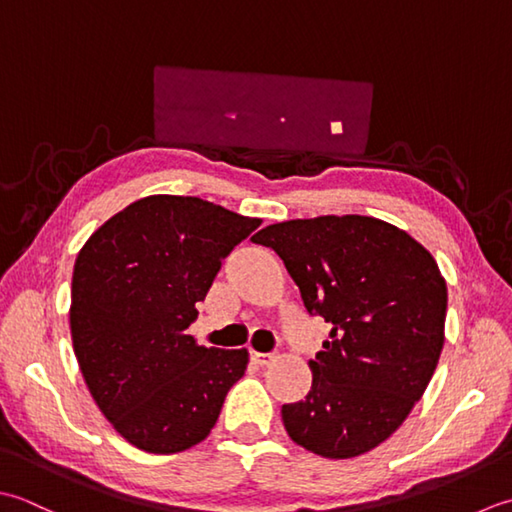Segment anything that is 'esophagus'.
<instances>
[{"label": "esophagus", "mask_w": 512, "mask_h": 512, "mask_svg": "<svg viewBox=\"0 0 512 512\" xmlns=\"http://www.w3.org/2000/svg\"><path fill=\"white\" fill-rule=\"evenodd\" d=\"M249 358H252V362L254 364H258V367H267V364H271V362H274V353H256V351H252V356H249Z\"/></svg>", "instance_id": "1"}]
</instances>
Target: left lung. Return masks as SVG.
Here are the masks:
<instances>
[{
  "label": "left lung",
  "instance_id": "obj_1",
  "mask_svg": "<svg viewBox=\"0 0 512 512\" xmlns=\"http://www.w3.org/2000/svg\"><path fill=\"white\" fill-rule=\"evenodd\" d=\"M274 249L309 316L331 325L305 400L283 404L291 440L347 460L400 429L429 387L444 347L446 283L435 258L371 216H318L269 225Z\"/></svg>",
  "mask_w": 512,
  "mask_h": 512
}]
</instances>
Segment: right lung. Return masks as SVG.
<instances>
[{"mask_svg": "<svg viewBox=\"0 0 512 512\" xmlns=\"http://www.w3.org/2000/svg\"><path fill=\"white\" fill-rule=\"evenodd\" d=\"M263 223L196 196H148L103 223L72 271L70 333L101 413L132 446L203 442L245 349L198 347L187 327L221 260Z\"/></svg>", "mask_w": 512, "mask_h": 512, "instance_id": "right-lung-1", "label": "right lung"}]
</instances>
